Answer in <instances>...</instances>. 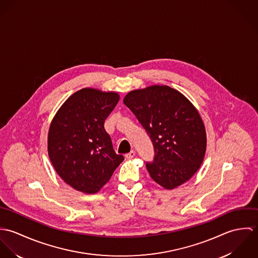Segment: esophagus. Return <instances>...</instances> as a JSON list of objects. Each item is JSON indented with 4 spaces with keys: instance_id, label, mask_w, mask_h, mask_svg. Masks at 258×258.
Segmentation results:
<instances>
[{
    "instance_id": "esophagus-1",
    "label": "esophagus",
    "mask_w": 258,
    "mask_h": 258,
    "mask_svg": "<svg viewBox=\"0 0 258 258\" xmlns=\"http://www.w3.org/2000/svg\"><path fill=\"white\" fill-rule=\"evenodd\" d=\"M134 156H135V151H133V150H132L130 153H128V154L125 155L126 159H132V158H134Z\"/></svg>"
}]
</instances>
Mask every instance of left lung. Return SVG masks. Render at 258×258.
Segmentation results:
<instances>
[{
    "mask_svg": "<svg viewBox=\"0 0 258 258\" xmlns=\"http://www.w3.org/2000/svg\"><path fill=\"white\" fill-rule=\"evenodd\" d=\"M151 138L155 150L146 168L166 189L188 181L200 169L207 150L205 124L198 109L180 91L152 85L130 91L123 99Z\"/></svg>",
    "mask_w": 258,
    "mask_h": 258,
    "instance_id": "8db88e82",
    "label": "left lung"
}]
</instances>
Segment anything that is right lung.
I'll use <instances>...</instances> for the list:
<instances>
[{
    "label": "right lung",
    "instance_id": "obj_1",
    "mask_svg": "<svg viewBox=\"0 0 258 258\" xmlns=\"http://www.w3.org/2000/svg\"><path fill=\"white\" fill-rule=\"evenodd\" d=\"M119 98L114 91L82 88L66 100L50 123L48 157L57 175L76 190L97 192L124 160L114 152L104 129Z\"/></svg>",
    "mask_w": 258,
    "mask_h": 258
}]
</instances>
